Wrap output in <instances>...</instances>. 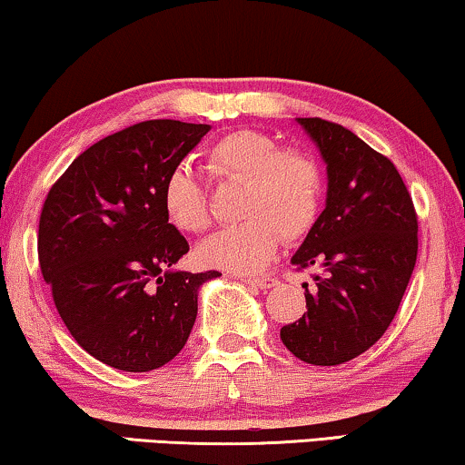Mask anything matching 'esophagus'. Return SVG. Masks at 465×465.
<instances>
[{
	"label": "esophagus",
	"instance_id": "34e87169",
	"mask_svg": "<svg viewBox=\"0 0 465 465\" xmlns=\"http://www.w3.org/2000/svg\"><path fill=\"white\" fill-rule=\"evenodd\" d=\"M243 282H245L247 285H256V288H260V290H271V288H275V285H277V279L271 277V275H264V277H245Z\"/></svg>",
	"mask_w": 465,
	"mask_h": 465
}]
</instances>
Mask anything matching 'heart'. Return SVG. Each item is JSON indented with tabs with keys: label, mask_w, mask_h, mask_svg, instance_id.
Wrapping results in <instances>:
<instances>
[{
	"label": "heart",
	"mask_w": 465,
	"mask_h": 465,
	"mask_svg": "<svg viewBox=\"0 0 465 465\" xmlns=\"http://www.w3.org/2000/svg\"><path fill=\"white\" fill-rule=\"evenodd\" d=\"M207 164L220 180L243 183L241 224L215 232L199 247V260L218 269L253 272L275 256L279 241H296L311 231L322 205V169L307 152L283 150L260 131L239 129L207 150ZM163 209L182 232H203L212 224L201 182L177 167L163 183Z\"/></svg>",
	"instance_id": "1"
}]
</instances>
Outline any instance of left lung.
<instances>
[{
    "label": "left lung",
    "instance_id": "8db88e82",
    "mask_svg": "<svg viewBox=\"0 0 465 465\" xmlns=\"http://www.w3.org/2000/svg\"><path fill=\"white\" fill-rule=\"evenodd\" d=\"M326 163V209L292 256L307 313L282 328L283 345L313 366H336L371 349L396 315L417 262V213L390 158L345 126L296 118Z\"/></svg>",
    "mask_w": 465,
    "mask_h": 465
}]
</instances>
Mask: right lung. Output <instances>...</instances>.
Instances as JSON below:
<instances>
[{"instance_id":"1","label":"right lung","mask_w":465,"mask_h":465,"mask_svg":"<svg viewBox=\"0 0 465 465\" xmlns=\"http://www.w3.org/2000/svg\"><path fill=\"white\" fill-rule=\"evenodd\" d=\"M212 129L145 120L69 164L44 201L37 256L75 342L104 364L148 372L175 358L196 296L218 271H173L188 241L163 209V183Z\"/></svg>"}]
</instances>
